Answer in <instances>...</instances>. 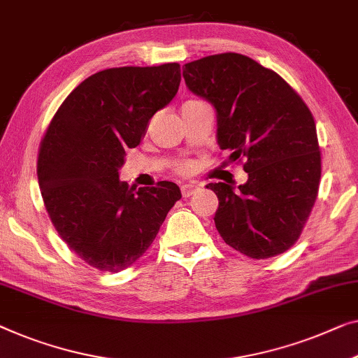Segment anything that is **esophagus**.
<instances>
[{
  "label": "esophagus",
  "instance_id": "1",
  "mask_svg": "<svg viewBox=\"0 0 358 358\" xmlns=\"http://www.w3.org/2000/svg\"><path fill=\"white\" fill-rule=\"evenodd\" d=\"M196 190H199V185L196 184H184L182 187H180V192H182L184 199H189V196L194 195Z\"/></svg>",
  "mask_w": 358,
  "mask_h": 358
}]
</instances>
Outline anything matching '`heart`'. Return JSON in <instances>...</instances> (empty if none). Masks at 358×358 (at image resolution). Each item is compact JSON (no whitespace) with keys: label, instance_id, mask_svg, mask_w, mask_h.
I'll list each match as a JSON object with an SVG mask.
<instances>
[{"label":"heart","instance_id":"b5f03b06","mask_svg":"<svg viewBox=\"0 0 358 358\" xmlns=\"http://www.w3.org/2000/svg\"><path fill=\"white\" fill-rule=\"evenodd\" d=\"M182 169H185V168H182Z\"/></svg>","mask_w":358,"mask_h":358}]
</instances>
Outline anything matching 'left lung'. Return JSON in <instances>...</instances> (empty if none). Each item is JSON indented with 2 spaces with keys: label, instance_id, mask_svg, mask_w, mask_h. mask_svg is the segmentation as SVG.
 <instances>
[{
  "label": "left lung",
  "instance_id": "1",
  "mask_svg": "<svg viewBox=\"0 0 358 358\" xmlns=\"http://www.w3.org/2000/svg\"><path fill=\"white\" fill-rule=\"evenodd\" d=\"M185 85L216 110V141L243 158L245 184L211 182L215 224L243 255L269 258L299 239L317 200L321 155L317 126L302 98L276 72L248 56L222 53L185 64Z\"/></svg>",
  "mask_w": 358,
  "mask_h": 358
}]
</instances>
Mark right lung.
I'll return each mask as SVG.
<instances>
[{
  "label": "right lung",
  "mask_w": 358,
  "mask_h": 358,
  "mask_svg": "<svg viewBox=\"0 0 358 358\" xmlns=\"http://www.w3.org/2000/svg\"><path fill=\"white\" fill-rule=\"evenodd\" d=\"M180 66L113 67L80 82L56 111L40 145L38 184L67 245L100 271L141 258L180 196L174 182L129 187L119 180L126 150L176 96Z\"/></svg>",
  "instance_id": "1"
}]
</instances>
